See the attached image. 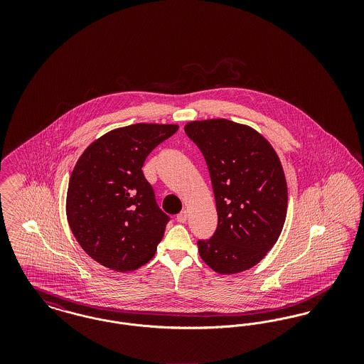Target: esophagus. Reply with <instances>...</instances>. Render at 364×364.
Wrapping results in <instances>:
<instances>
[{"instance_id": "esophagus-1", "label": "esophagus", "mask_w": 364, "mask_h": 364, "mask_svg": "<svg viewBox=\"0 0 364 364\" xmlns=\"http://www.w3.org/2000/svg\"><path fill=\"white\" fill-rule=\"evenodd\" d=\"M187 220H188V213H187L186 210L181 211L180 214H177V221H178L180 224H184Z\"/></svg>"}]
</instances>
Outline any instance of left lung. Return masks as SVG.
<instances>
[{"instance_id": "obj_1", "label": "left lung", "mask_w": 364, "mask_h": 364, "mask_svg": "<svg viewBox=\"0 0 364 364\" xmlns=\"http://www.w3.org/2000/svg\"><path fill=\"white\" fill-rule=\"evenodd\" d=\"M208 164L218 225L198 242L200 258L220 274L251 269L281 235L288 188L277 153L248 125L213 119L184 127Z\"/></svg>"}]
</instances>
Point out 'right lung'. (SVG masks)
Listing matches in <instances>:
<instances>
[{"instance_id": "add662e5", "label": "right lung", "mask_w": 364, "mask_h": 364, "mask_svg": "<svg viewBox=\"0 0 364 364\" xmlns=\"http://www.w3.org/2000/svg\"><path fill=\"white\" fill-rule=\"evenodd\" d=\"M174 124L113 129L92 141L77 159L67 192V218L87 254L105 267L132 272L156 255L169 215L156 202L141 166Z\"/></svg>"}]
</instances>
